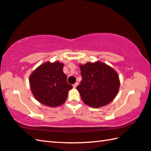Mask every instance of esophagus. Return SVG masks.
Here are the masks:
<instances>
[{
  "mask_svg": "<svg viewBox=\"0 0 151 151\" xmlns=\"http://www.w3.org/2000/svg\"><path fill=\"white\" fill-rule=\"evenodd\" d=\"M78 83H77V82H76V83H75L74 84V85H73V88H76V86H78Z\"/></svg>",
  "mask_w": 151,
  "mask_h": 151,
  "instance_id": "esophagus-1",
  "label": "esophagus"
}]
</instances>
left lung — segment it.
Returning a JSON list of instances; mask_svg holds the SVG:
<instances>
[{
  "instance_id": "8db88e82",
  "label": "left lung",
  "mask_w": 151,
  "mask_h": 151,
  "mask_svg": "<svg viewBox=\"0 0 151 151\" xmlns=\"http://www.w3.org/2000/svg\"><path fill=\"white\" fill-rule=\"evenodd\" d=\"M79 66L82 81L76 89L84 103L93 108H99L113 101L120 87L116 71L99 60L80 64Z\"/></svg>"
}]
</instances>
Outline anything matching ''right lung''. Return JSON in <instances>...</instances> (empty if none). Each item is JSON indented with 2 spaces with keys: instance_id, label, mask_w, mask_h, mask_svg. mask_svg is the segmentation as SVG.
<instances>
[{
  "instance_id": "obj_1",
  "label": "right lung",
  "mask_w": 151,
  "mask_h": 151,
  "mask_svg": "<svg viewBox=\"0 0 151 151\" xmlns=\"http://www.w3.org/2000/svg\"><path fill=\"white\" fill-rule=\"evenodd\" d=\"M64 64L59 61L45 62L38 66L29 76L30 90L37 100L45 106H60L73 88L63 73Z\"/></svg>"
}]
</instances>
